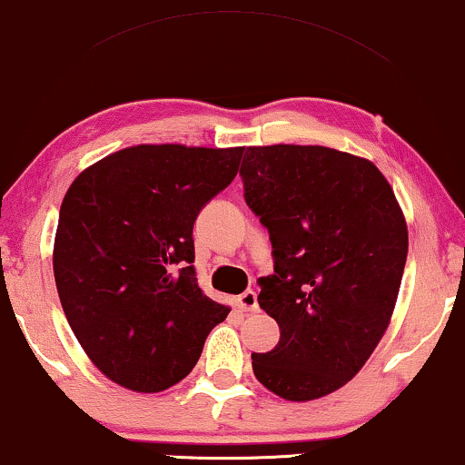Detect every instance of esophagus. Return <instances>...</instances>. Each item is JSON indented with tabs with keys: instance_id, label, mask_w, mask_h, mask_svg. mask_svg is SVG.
<instances>
[{
	"instance_id": "esophagus-1",
	"label": "esophagus",
	"mask_w": 465,
	"mask_h": 465,
	"mask_svg": "<svg viewBox=\"0 0 465 465\" xmlns=\"http://www.w3.org/2000/svg\"><path fill=\"white\" fill-rule=\"evenodd\" d=\"M238 307L244 311V313H257L260 311V304H257V293L255 292H244L242 296H238Z\"/></svg>"
}]
</instances>
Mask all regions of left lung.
<instances>
[{
	"label": "left lung",
	"mask_w": 465,
	"mask_h": 465,
	"mask_svg": "<svg viewBox=\"0 0 465 465\" xmlns=\"http://www.w3.org/2000/svg\"><path fill=\"white\" fill-rule=\"evenodd\" d=\"M246 205L268 227L274 274L260 307L281 339L252 373L287 401L345 386L384 337L408 257L395 191L371 161L324 145H251Z\"/></svg>",
	"instance_id": "1"
}]
</instances>
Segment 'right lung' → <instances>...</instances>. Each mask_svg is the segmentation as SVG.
Masks as SVG:
<instances>
[{
    "label": "right lung",
    "instance_id": "right-lung-1",
    "mask_svg": "<svg viewBox=\"0 0 465 465\" xmlns=\"http://www.w3.org/2000/svg\"><path fill=\"white\" fill-rule=\"evenodd\" d=\"M244 148L141 143L76 175L53 274L76 341L111 381L161 392L193 371L229 313L199 290L193 225L236 178Z\"/></svg>",
    "mask_w": 465,
    "mask_h": 465
}]
</instances>
